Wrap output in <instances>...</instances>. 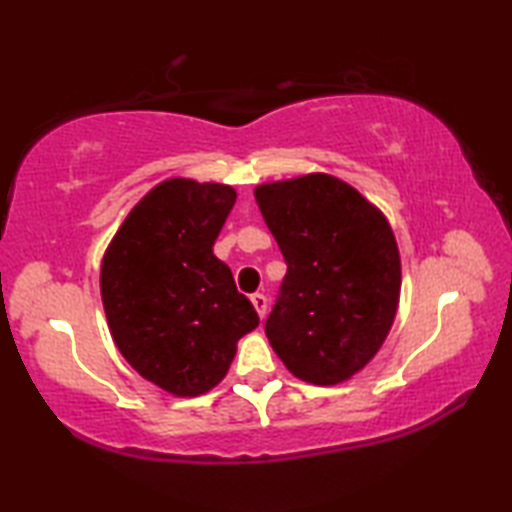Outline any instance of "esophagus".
<instances>
[{"label":"esophagus","mask_w":512,"mask_h":512,"mask_svg":"<svg viewBox=\"0 0 512 512\" xmlns=\"http://www.w3.org/2000/svg\"><path fill=\"white\" fill-rule=\"evenodd\" d=\"M250 300H253V305L257 309L259 318H264L266 316V307H268V300H266L264 293H253V296H250Z\"/></svg>","instance_id":"obj_1"}]
</instances>
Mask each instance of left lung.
<instances>
[{
	"instance_id": "obj_1",
	"label": "left lung",
	"mask_w": 512,
	"mask_h": 512,
	"mask_svg": "<svg viewBox=\"0 0 512 512\" xmlns=\"http://www.w3.org/2000/svg\"><path fill=\"white\" fill-rule=\"evenodd\" d=\"M287 262L266 336L293 375L339 384L375 357L400 300V253L377 207L343 180L311 176L255 189Z\"/></svg>"
}]
</instances>
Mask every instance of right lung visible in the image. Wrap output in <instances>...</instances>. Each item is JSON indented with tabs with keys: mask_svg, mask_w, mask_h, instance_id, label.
I'll use <instances>...</instances> for the list:
<instances>
[{
	"mask_svg": "<svg viewBox=\"0 0 512 512\" xmlns=\"http://www.w3.org/2000/svg\"><path fill=\"white\" fill-rule=\"evenodd\" d=\"M235 189L173 178L146 194L106 250L101 298L119 352L144 379L194 397L219 384L259 316L214 255Z\"/></svg>",
	"mask_w": 512,
	"mask_h": 512,
	"instance_id": "1",
	"label": "right lung"
}]
</instances>
